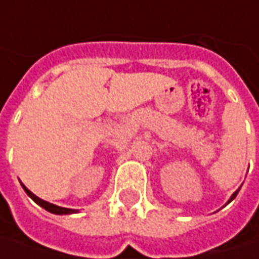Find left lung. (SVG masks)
<instances>
[{
	"instance_id": "left-lung-1",
	"label": "left lung",
	"mask_w": 259,
	"mask_h": 259,
	"mask_svg": "<svg viewBox=\"0 0 259 259\" xmlns=\"http://www.w3.org/2000/svg\"><path fill=\"white\" fill-rule=\"evenodd\" d=\"M240 188H242V186H240ZM240 188H239V189L236 190L235 193H233V195H232V196H230V199H229V201H227V204H229V202H232V201H233V199H235V198H236V195H237V193H239V190H240Z\"/></svg>"
}]
</instances>
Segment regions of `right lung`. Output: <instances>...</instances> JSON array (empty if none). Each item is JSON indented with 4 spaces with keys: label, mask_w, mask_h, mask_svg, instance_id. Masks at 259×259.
I'll return each instance as SVG.
<instances>
[{
    "label": "right lung",
    "mask_w": 259,
    "mask_h": 259,
    "mask_svg": "<svg viewBox=\"0 0 259 259\" xmlns=\"http://www.w3.org/2000/svg\"><path fill=\"white\" fill-rule=\"evenodd\" d=\"M20 185H22V188L24 189V192L27 193V196L29 198H32L39 206H42L44 209H47L48 212H53V214H57V215H67V214H74V212H79L77 209H71V208H63V206H58V205H54L51 202H47V201H44V199H40L38 198L35 193H32L30 190L27 189L26 186H24L23 183L20 182Z\"/></svg>",
    "instance_id": "1"
}]
</instances>
